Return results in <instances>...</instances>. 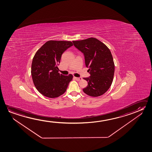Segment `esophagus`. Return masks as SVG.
<instances>
[{"mask_svg": "<svg viewBox=\"0 0 152 152\" xmlns=\"http://www.w3.org/2000/svg\"><path fill=\"white\" fill-rule=\"evenodd\" d=\"M75 79L77 81H80L82 80V77H74Z\"/></svg>", "mask_w": 152, "mask_h": 152, "instance_id": "esophagus-1", "label": "esophagus"}]
</instances>
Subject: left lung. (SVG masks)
<instances>
[{"mask_svg": "<svg viewBox=\"0 0 152 152\" xmlns=\"http://www.w3.org/2000/svg\"><path fill=\"white\" fill-rule=\"evenodd\" d=\"M74 46L84 56L85 64L89 69V77H84L88 86L83 89L90 96H100L111 86L115 72V64L110 50L96 38L72 41Z\"/></svg>", "mask_w": 152, "mask_h": 152, "instance_id": "1", "label": "left lung"}]
</instances>
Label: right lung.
I'll use <instances>...</instances> for the list:
<instances>
[{
	"instance_id": "right-lung-1",
	"label": "right lung",
	"mask_w": 152,
	"mask_h": 152,
	"mask_svg": "<svg viewBox=\"0 0 152 152\" xmlns=\"http://www.w3.org/2000/svg\"><path fill=\"white\" fill-rule=\"evenodd\" d=\"M72 46L70 41H49L35 53L31 63V77L36 89L44 96L58 97L67 89L73 75L60 74L58 65L63 53Z\"/></svg>"
}]
</instances>
